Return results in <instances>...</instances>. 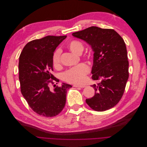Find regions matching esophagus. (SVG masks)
Wrapping results in <instances>:
<instances>
[{"label":"esophagus","mask_w":147,"mask_h":147,"mask_svg":"<svg viewBox=\"0 0 147 147\" xmlns=\"http://www.w3.org/2000/svg\"><path fill=\"white\" fill-rule=\"evenodd\" d=\"M73 86L75 87H80V88L85 87V86H79V85H77V84H74Z\"/></svg>","instance_id":"obj_1"}]
</instances>
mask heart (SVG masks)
Returning a JSON list of instances; mask_svg holds the SVG:
<instances>
[{
	"mask_svg": "<svg viewBox=\"0 0 147 147\" xmlns=\"http://www.w3.org/2000/svg\"><path fill=\"white\" fill-rule=\"evenodd\" d=\"M67 47L71 52L76 55H80L84 49L83 44L78 40L69 42ZM61 50L58 49L55 51L53 56V64L56 68H60L61 66ZM89 71V66L84 63H82L65 71L63 74V79L65 82L71 84H81L85 82L86 75Z\"/></svg>",
	"mask_w": 147,
	"mask_h": 147,
	"instance_id": "1",
	"label": "heart"
}]
</instances>
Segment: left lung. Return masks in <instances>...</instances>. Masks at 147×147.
<instances>
[{
	"label": "left lung",
	"instance_id": "left-lung-1",
	"mask_svg": "<svg viewBox=\"0 0 147 147\" xmlns=\"http://www.w3.org/2000/svg\"><path fill=\"white\" fill-rule=\"evenodd\" d=\"M89 44L93 52L92 85L94 96L86 102L96 111H105L119 102L129 78V61L126 44L113 29L91 26L72 34Z\"/></svg>",
	"mask_w": 147,
	"mask_h": 147
}]
</instances>
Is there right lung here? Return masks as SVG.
Instances as JSON below:
<instances>
[{
  "mask_svg": "<svg viewBox=\"0 0 147 147\" xmlns=\"http://www.w3.org/2000/svg\"><path fill=\"white\" fill-rule=\"evenodd\" d=\"M67 36H47L28 42L20 55L18 70L21 92L36 113L53 117L65 107L67 90L72 86L63 83L53 90L50 83L58 82L51 72L54 52Z\"/></svg>",
  "mask_w": 147,
  "mask_h": 147,
  "instance_id": "add662e5",
  "label": "right lung"
}]
</instances>
